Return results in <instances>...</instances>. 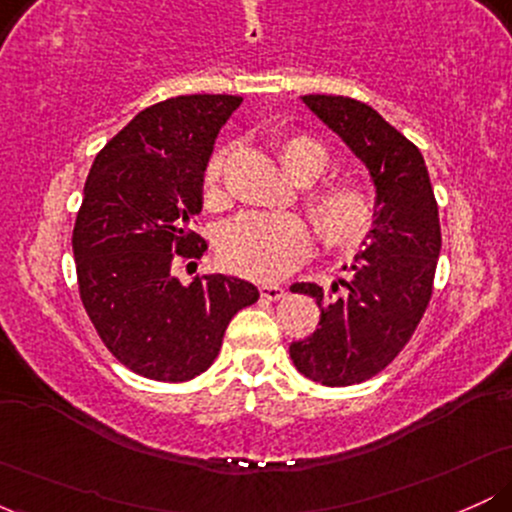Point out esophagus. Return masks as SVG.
<instances>
[{"label": "esophagus", "instance_id": "1", "mask_svg": "<svg viewBox=\"0 0 512 512\" xmlns=\"http://www.w3.org/2000/svg\"><path fill=\"white\" fill-rule=\"evenodd\" d=\"M260 296L264 301H281L286 296V291L276 284H262L260 286Z\"/></svg>", "mask_w": 512, "mask_h": 512}]
</instances>
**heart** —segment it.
<instances>
[{
  "instance_id": "1",
  "label": "heart",
  "mask_w": 512,
  "mask_h": 512,
  "mask_svg": "<svg viewBox=\"0 0 512 512\" xmlns=\"http://www.w3.org/2000/svg\"><path fill=\"white\" fill-rule=\"evenodd\" d=\"M228 151L221 149L204 166L202 190L207 204H219L223 197L221 178ZM279 158L291 178L313 182L330 168L332 154L320 139L310 134H293L279 142ZM322 243L337 252H356L373 236L378 223V202L373 190L358 180L327 182L308 195ZM313 228L301 216L243 214L226 223L219 236V257L233 274L257 281H274L289 276L310 255Z\"/></svg>"
}]
</instances>
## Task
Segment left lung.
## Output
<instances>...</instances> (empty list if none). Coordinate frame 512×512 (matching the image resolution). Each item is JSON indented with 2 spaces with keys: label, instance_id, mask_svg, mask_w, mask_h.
Returning a JSON list of instances; mask_svg holds the SVG:
<instances>
[{
  "label": "left lung",
  "instance_id": "1",
  "mask_svg": "<svg viewBox=\"0 0 512 512\" xmlns=\"http://www.w3.org/2000/svg\"><path fill=\"white\" fill-rule=\"evenodd\" d=\"M303 103L366 163L378 192V223L349 279L330 291L291 286L320 305L317 330L289 346L293 366L313 383L346 387L390 366L426 313L440 255L438 202L421 151L370 105L320 93Z\"/></svg>",
  "mask_w": 512,
  "mask_h": 512
}]
</instances>
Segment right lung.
<instances>
[{
	"mask_svg": "<svg viewBox=\"0 0 512 512\" xmlns=\"http://www.w3.org/2000/svg\"><path fill=\"white\" fill-rule=\"evenodd\" d=\"M240 101L202 93L151 105L88 173L72 233L79 296L110 354L142 378H197L219 356L233 315L260 298L236 276L204 274L190 286L175 276L178 262L207 252L192 231L204 166Z\"/></svg>",
	"mask_w": 512,
	"mask_h": 512,
	"instance_id": "right-lung-1",
	"label": "right lung"
}]
</instances>
